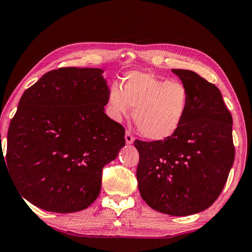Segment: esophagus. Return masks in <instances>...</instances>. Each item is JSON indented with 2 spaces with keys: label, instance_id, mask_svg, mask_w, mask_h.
Masks as SVG:
<instances>
[{
  "label": "esophagus",
  "instance_id": "obj_1",
  "mask_svg": "<svg viewBox=\"0 0 252 252\" xmlns=\"http://www.w3.org/2000/svg\"><path fill=\"white\" fill-rule=\"evenodd\" d=\"M133 141H134V137L129 132V131H126V142L127 143V145H131V143H133Z\"/></svg>",
  "mask_w": 252,
  "mask_h": 252
}]
</instances>
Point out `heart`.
Wrapping results in <instances>:
<instances>
[{
  "label": "heart",
  "mask_w": 252,
  "mask_h": 252,
  "mask_svg": "<svg viewBox=\"0 0 252 252\" xmlns=\"http://www.w3.org/2000/svg\"><path fill=\"white\" fill-rule=\"evenodd\" d=\"M189 94L179 81H168L146 71L125 75L122 89L112 85L107 94V114L121 121L131 113L137 129L154 141L170 138L182 126L189 111Z\"/></svg>",
  "instance_id": "1"
}]
</instances>
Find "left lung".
<instances>
[{
    "mask_svg": "<svg viewBox=\"0 0 252 252\" xmlns=\"http://www.w3.org/2000/svg\"><path fill=\"white\" fill-rule=\"evenodd\" d=\"M189 94L182 126L161 141L135 140L138 189L158 212L185 217L217 201L234 161L232 117L217 86L195 71L173 69Z\"/></svg>",
    "mask_w": 252,
    "mask_h": 252,
    "instance_id": "8db88e82",
    "label": "left lung"
}]
</instances>
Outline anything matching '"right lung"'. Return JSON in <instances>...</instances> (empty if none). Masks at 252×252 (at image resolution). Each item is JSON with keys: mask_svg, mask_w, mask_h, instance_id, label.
Here are the masks:
<instances>
[{"mask_svg": "<svg viewBox=\"0 0 252 252\" xmlns=\"http://www.w3.org/2000/svg\"><path fill=\"white\" fill-rule=\"evenodd\" d=\"M99 68L48 71L20 98L7 132L6 165L20 193L56 213L97 198L103 167L126 145V130L105 114L109 86ZM2 155V153H1Z\"/></svg>", "mask_w": 252, "mask_h": 252, "instance_id": "1", "label": "right lung"}]
</instances>
